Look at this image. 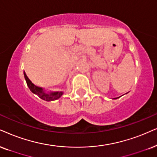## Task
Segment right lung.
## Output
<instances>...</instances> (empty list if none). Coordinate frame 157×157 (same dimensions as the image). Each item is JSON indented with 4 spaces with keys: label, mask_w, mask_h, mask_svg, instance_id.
I'll use <instances>...</instances> for the list:
<instances>
[{
    "label": "right lung",
    "mask_w": 157,
    "mask_h": 157,
    "mask_svg": "<svg viewBox=\"0 0 157 157\" xmlns=\"http://www.w3.org/2000/svg\"><path fill=\"white\" fill-rule=\"evenodd\" d=\"M24 75H25V78L26 80V82H27V86L29 87V88L30 89V90L35 94H36L37 96H38L40 98L43 100L46 101H54L60 98V97L62 96L63 92H53L51 93H45L44 91H43L42 88H39V87L36 86L33 84V82L29 80V79L27 77V75L25 74V72H24Z\"/></svg>",
    "instance_id": "add662e5"
}]
</instances>
